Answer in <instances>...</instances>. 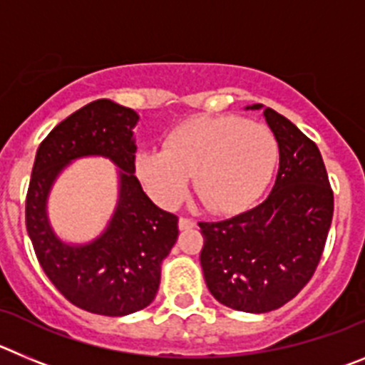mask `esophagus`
Instances as JSON below:
<instances>
[{
  "label": "esophagus",
  "mask_w": 365,
  "mask_h": 365,
  "mask_svg": "<svg viewBox=\"0 0 365 365\" xmlns=\"http://www.w3.org/2000/svg\"><path fill=\"white\" fill-rule=\"evenodd\" d=\"M195 227V221L193 219H188V217H180L179 219V228L180 230H190V228Z\"/></svg>",
  "instance_id": "obj_1"
}]
</instances>
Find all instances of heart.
<instances>
[{"label":"heart","mask_w":365,"mask_h":365,"mask_svg":"<svg viewBox=\"0 0 365 365\" xmlns=\"http://www.w3.org/2000/svg\"><path fill=\"white\" fill-rule=\"evenodd\" d=\"M276 135L237 115L195 117L164 137L163 150L137 155V173L151 197L175 206L188 192L215 214H237L265 192L278 163Z\"/></svg>","instance_id":"1"}]
</instances>
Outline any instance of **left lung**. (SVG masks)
Instances as JSON below:
<instances>
[{
    "instance_id": "8db88e82",
    "label": "left lung",
    "mask_w": 365,
    "mask_h": 365,
    "mask_svg": "<svg viewBox=\"0 0 365 365\" xmlns=\"http://www.w3.org/2000/svg\"><path fill=\"white\" fill-rule=\"evenodd\" d=\"M276 135L279 170L272 192L252 210L199 222L208 291L227 307L269 312L291 302L312 278L333 221L334 197L314 143L289 118L261 104Z\"/></svg>"
}]
</instances>
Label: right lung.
Here are the masks:
<instances>
[{"instance_id": "right-lung-1", "label": "right lung", "mask_w": 365, "mask_h": 365, "mask_svg": "<svg viewBox=\"0 0 365 365\" xmlns=\"http://www.w3.org/2000/svg\"><path fill=\"white\" fill-rule=\"evenodd\" d=\"M138 115L100 98L43 138L25 201V225L47 278L73 305L93 314L125 316L148 307L159 291L160 263L175 245V214L160 210L135 177L133 128ZM100 154L118 164L121 190L108 228L86 245L63 244L46 217V197L69 162Z\"/></svg>"}]
</instances>
